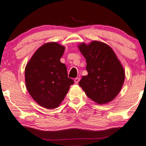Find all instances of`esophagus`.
<instances>
[{"label":"esophagus","mask_w":146,"mask_h":146,"mask_svg":"<svg viewBox=\"0 0 146 146\" xmlns=\"http://www.w3.org/2000/svg\"><path fill=\"white\" fill-rule=\"evenodd\" d=\"M80 78H76L75 79H74V82H75V84H78V82H79V81H80Z\"/></svg>","instance_id":"34e87169"}]
</instances>
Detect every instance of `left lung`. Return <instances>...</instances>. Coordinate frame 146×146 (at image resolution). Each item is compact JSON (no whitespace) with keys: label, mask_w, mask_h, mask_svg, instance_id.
I'll return each mask as SVG.
<instances>
[{"label":"left lung","mask_w":146,"mask_h":146,"mask_svg":"<svg viewBox=\"0 0 146 146\" xmlns=\"http://www.w3.org/2000/svg\"><path fill=\"white\" fill-rule=\"evenodd\" d=\"M78 48L86 58V70L79 85L89 98L98 104H106L119 94L124 84L125 74L121 63L108 45L94 41Z\"/></svg>","instance_id":"obj_1"}]
</instances>
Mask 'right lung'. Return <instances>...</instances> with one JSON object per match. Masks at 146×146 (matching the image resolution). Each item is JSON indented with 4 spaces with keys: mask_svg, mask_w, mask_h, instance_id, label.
Listing matches in <instances>:
<instances>
[{
    "mask_svg": "<svg viewBox=\"0 0 146 146\" xmlns=\"http://www.w3.org/2000/svg\"><path fill=\"white\" fill-rule=\"evenodd\" d=\"M64 46L56 42L44 44L33 54L25 68L27 90L41 107L55 109L68 92L74 80L68 78L66 66L60 61Z\"/></svg>",
    "mask_w": 146,
    "mask_h": 146,
    "instance_id": "1",
    "label": "right lung"
}]
</instances>
